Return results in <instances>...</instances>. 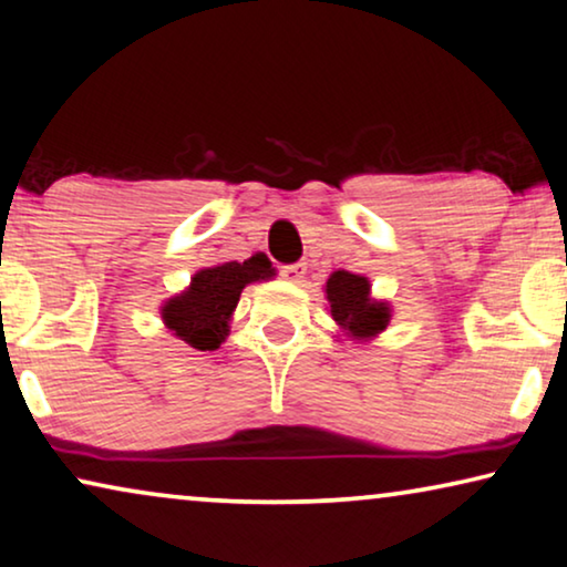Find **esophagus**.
<instances>
[{
	"label": "esophagus",
	"instance_id": "esophagus-1",
	"mask_svg": "<svg viewBox=\"0 0 567 567\" xmlns=\"http://www.w3.org/2000/svg\"><path fill=\"white\" fill-rule=\"evenodd\" d=\"M280 275L285 277L287 282H302V277H306V265H302V261H298V265H285L282 269H280Z\"/></svg>",
	"mask_w": 567,
	"mask_h": 567
}]
</instances>
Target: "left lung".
Wrapping results in <instances>:
<instances>
[{"label":"left lung","mask_w":567,"mask_h":567,"mask_svg":"<svg viewBox=\"0 0 567 567\" xmlns=\"http://www.w3.org/2000/svg\"><path fill=\"white\" fill-rule=\"evenodd\" d=\"M329 313L347 339L364 344L388 329L393 308L388 300L372 298V285L367 277L339 269L323 285Z\"/></svg>","instance_id":"1"}]
</instances>
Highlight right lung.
Wrapping results in <instances>:
<instances>
[{"mask_svg": "<svg viewBox=\"0 0 567 567\" xmlns=\"http://www.w3.org/2000/svg\"><path fill=\"white\" fill-rule=\"evenodd\" d=\"M275 275L277 269L265 254L205 267L193 275L185 290L162 302V321L172 337L200 352H215L228 337L244 287L272 280Z\"/></svg>", "mask_w": 567, "mask_h": 567, "instance_id": "add662e5", "label": "right lung"}]
</instances>
